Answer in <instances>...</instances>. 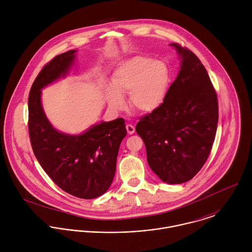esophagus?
<instances>
[{"label": "esophagus", "mask_w": 252, "mask_h": 252, "mask_svg": "<svg viewBox=\"0 0 252 252\" xmlns=\"http://www.w3.org/2000/svg\"><path fill=\"white\" fill-rule=\"evenodd\" d=\"M126 129H127V132H128L129 135H132V134L135 133V127L132 126L131 124H127L126 125Z\"/></svg>", "instance_id": "1"}]
</instances>
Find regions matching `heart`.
<instances>
[{
  "label": "heart",
  "instance_id": "b5f03b06",
  "mask_svg": "<svg viewBox=\"0 0 252 252\" xmlns=\"http://www.w3.org/2000/svg\"><path fill=\"white\" fill-rule=\"evenodd\" d=\"M172 78L169 64L162 59L153 60L139 55L122 63L112 75V86L107 90L109 107L124 108L122 95L129 94L130 108L149 113L159 108L167 96Z\"/></svg>",
  "mask_w": 252,
  "mask_h": 252
}]
</instances>
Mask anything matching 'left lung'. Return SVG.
<instances>
[{
    "label": "left lung",
    "instance_id": "1",
    "mask_svg": "<svg viewBox=\"0 0 252 252\" xmlns=\"http://www.w3.org/2000/svg\"><path fill=\"white\" fill-rule=\"evenodd\" d=\"M180 70L163 104L136 126L147 163L162 181L180 184L193 179L206 163L216 138L218 104L206 68L189 49L171 43Z\"/></svg>",
    "mask_w": 252,
    "mask_h": 252
}]
</instances>
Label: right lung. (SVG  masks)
<instances>
[{"label": "right lung", "instance_id": "obj_1", "mask_svg": "<svg viewBox=\"0 0 252 252\" xmlns=\"http://www.w3.org/2000/svg\"><path fill=\"white\" fill-rule=\"evenodd\" d=\"M70 50L54 57L37 74L29 94V134L38 163L62 190L81 199L107 192L116 170L119 146L127 131L123 118L102 121L79 135L56 130L41 105V89L65 77L74 63Z\"/></svg>", "mask_w": 252, "mask_h": 252}]
</instances>
